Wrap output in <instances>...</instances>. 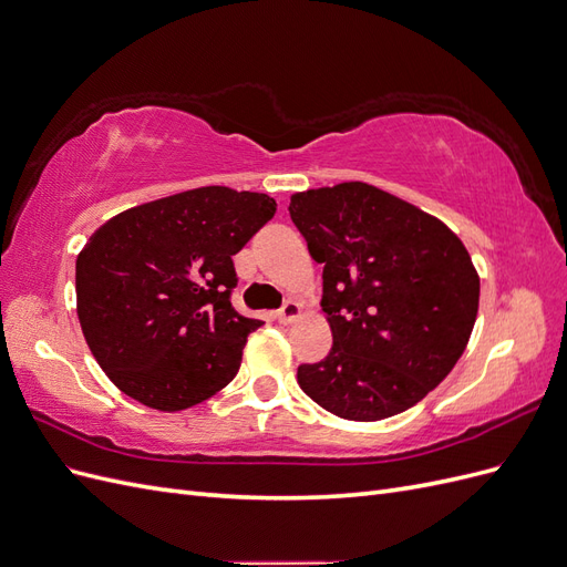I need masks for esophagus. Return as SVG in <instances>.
Listing matches in <instances>:
<instances>
[{
  "label": "esophagus",
  "instance_id": "obj_1",
  "mask_svg": "<svg viewBox=\"0 0 567 567\" xmlns=\"http://www.w3.org/2000/svg\"><path fill=\"white\" fill-rule=\"evenodd\" d=\"M298 317H300V305L293 302V300H286V302L281 305V310L277 312V319H279L281 323H290V321L298 319Z\"/></svg>",
  "mask_w": 567,
  "mask_h": 567
}]
</instances>
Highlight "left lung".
<instances>
[{"label": "left lung", "mask_w": 567, "mask_h": 567, "mask_svg": "<svg viewBox=\"0 0 567 567\" xmlns=\"http://www.w3.org/2000/svg\"><path fill=\"white\" fill-rule=\"evenodd\" d=\"M290 219L323 265L333 348L300 364L305 394L348 421L402 414L468 346L480 279L437 217L364 182L290 196Z\"/></svg>", "instance_id": "8db88e82"}]
</instances>
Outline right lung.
Returning <instances> with one entry per match:
<instances>
[{
  "mask_svg": "<svg viewBox=\"0 0 567 567\" xmlns=\"http://www.w3.org/2000/svg\"><path fill=\"white\" fill-rule=\"evenodd\" d=\"M277 213L267 194L203 186L99 227L75 262L78 317L127 398L182 411L234 381L260 319L238 315L231 257Z\"/></svg>",
  "mask_w": 567,
  "mask_h": 567,
  "instance_id": "obj_1",
  "label": "right lung"
}]
</instances>
